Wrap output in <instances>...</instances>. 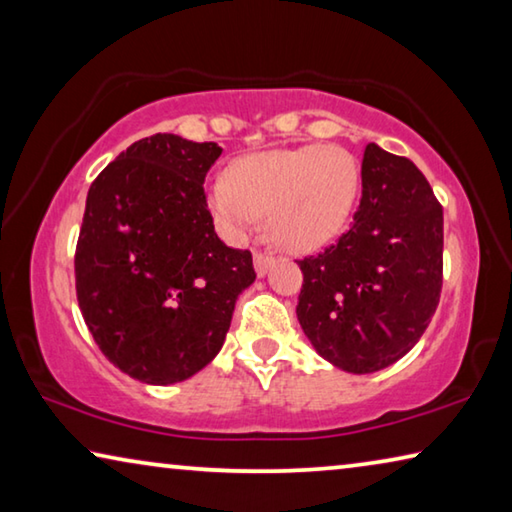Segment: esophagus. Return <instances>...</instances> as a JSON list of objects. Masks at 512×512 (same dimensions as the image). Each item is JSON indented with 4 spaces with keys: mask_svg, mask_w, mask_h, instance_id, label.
<instances>
[{
    "mask_svg": "<svg viewBox=\"0 0 512 512\" xmlns=\"http://www.w3.org/2000/svg\"><path fill=\"white\" fill-rule=\"evenodd\" d=\"M273 264H275V257L266 253H255V271L259 277H264L268 271H271Z\"/></svg>",
    "mask_w": 512,
    "mask_h": 512,
    "instance_id": "1",
    "label": "esophagus"
}]
</instances>
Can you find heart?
Listing matches in <instances>:
<instances>
[{
    "instance_id": "1",
    "label": "heart",
    "mask_w": 512,
    "mask_h": 512,
    "mask_svg": "<svg viewBox=\"0 0 512 512\" xmlns=\"http://www.w3.org/2000/svg\"><path fill=\"white\" fill-rule=\"evenodd\" d=\"M357 158L343 146L309 144L253 153L232 164L230 180L207 189L214 219L230 237L244 239L268 219L275 244L309 250L343 228L359 194Z\"/></svg>"
}]
</instances>
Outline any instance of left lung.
I'll return each instance as SVG.
<instances>
[{
  "instance_id": "1",
  "label": "left lung",
  "mask_w": 512,
  "mask_h": 512,
  "mask_svg": "<svg viewBox=\"0 0 512 512\" xmlns=\"http://www.w3.org/2000/svg\"><path fill=\"white\" fill-rule=\"evenodd\" d=\"M296 314L332 366L368 375L402 359L443 289V207L411 160L368 144L350 230L300 259Z\"/></svg>"
}]
</instances>
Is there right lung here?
<instances>
[{
	"label": "right lung",
	"instance_id": "right-lung-1",
	"mask_svg": "<svg viewBox=\"0 0 512 512\" xmlns=\"http://www.w3.org/2000/svg\"><path fill=\"white\" fill-rule=\"evenodd\" d=\"M221 146L155 133L117 155L90 185L74 273L92 339L142 384L203 370L225 341L253 255L225 246L205 176Z\"/></svg>",
	"mask_w": 512,
	"mask_h": 512
}]
</instances>
